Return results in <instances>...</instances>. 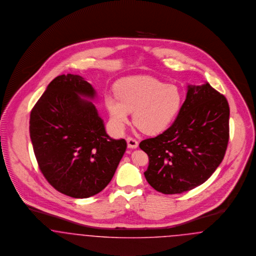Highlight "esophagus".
Wrapping results in <instances>:
<instances>
[{"label":"esophagus","mask_w":256,"mask_h":256,"mask_svg":"<svg viewBox=\"0 0 256 256\" xmlns=\"http://www.w3.org/2000/svg\"><path fill=\"white\" fill-rule=\"evenodd\" d=\"M127 146L128 148H136L138 146V142L136 140H134L133 138L129 136L127 138Z\"/></svg>","instance_id":"obj_1"}]
</instances>
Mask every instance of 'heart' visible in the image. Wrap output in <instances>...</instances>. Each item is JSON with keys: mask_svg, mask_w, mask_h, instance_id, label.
<instances>
[{"mask_svg": "<svg viewBox=\"0 0 256 256\" xmlns=\"http://www.w3.org/2000/svg\"><path fill=\"white\" fill-rule=\"evenodd\" d=\"M116 98L105 96L112 122L123 129L133 112V122L144 133L156 134L166 130L178 114L182 94L177 86L150 76L120 80L114 87Z\"/></svg>", "mask_w": 256, "mask_h": 256, "instance_id": "heart-1", "label": "heart"}]
</instances>
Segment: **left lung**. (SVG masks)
<instances>
[{
  "mask_svg": "<svg viewBox=\"0 0 256 256\" xmlns=\"http://www.w3.org/2000/svg\"><path fill=\"white\" fill-rule=\"evenodd\" d=\"M226 98L206 82L188 86L178 116L164 132L140 144L149 156L148 184L164 194L199 186L212 176L226 154L230 138Z\"/></svg>",
  "mask_w": 256,
  "mask_h": 256,
  "instance_id": "left-lung-1",
  "label": "left lung"
}]
</instances>
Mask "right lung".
Here are the masks:
<instances>
[{
    "mask_svg": "<svg viewBox=\"0 0 256 256\" xmlns=\"http://www.w3.org/2000/svg\"><path fill=\"white\" fill-rule=\"evenodd\" d=\"M96 90L83 78H54L34 105L30 134L41 172L54 188L89 198L111 182L127 144L109 136L92 102Z\"/></svg>",
    "mask_w": 256,
    "mask_h": 256,
    "instance_id": "1",
    "label": "right lung"
}]
</instances>
